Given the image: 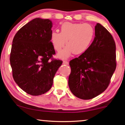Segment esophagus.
Instances as JSON below:
<instances>
[{
	"label": "esophagus",
	"mask_w": 125,
	"mask_h": 125,
	"mask_svg": "<svg viewBox=\"0 0 125 125\" xmlns=\"http://www.w3.org/2000/svg\"><path fill=\"white\" fill-rule=\"evenodd\" d=\"M63 64H65V65H68L69 63H68V62H67V61H63Z\"/></svg>",
	"instance_id": "obj_1"
}]
</instances>
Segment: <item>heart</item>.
Returning <instances> with one entry per match:
<instances>
[{
	"instance_id": "obj_1",
	"label": "heart",
	"mask_w": 125,
	"mask_h": 125,
	"mask_svg": "<svg viewBox=\"0 0 125 125\" xmlns=\"http://www.w3.org/2000/svg\"><path fill=\"white\" fill-rule=\"evenodd\" d=\"M94 35V29L90 24L66 22L61 26V32L54 31L51 33V41L57 52L66 44V47L58 54L59 58L66 59L73 53L79 55L86 52Z\"/></svg>"
}]
</instances>
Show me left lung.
Wrapping results in <instances>:
<instances>
[{"instance_id": "left-lung-1", "label": "left lung", "mask_w": 125, "mask_h": 125, "mask_svg": "<svg viewBox=\"0 0 125 125\" xmlns=\"http://www.w3.org/2000/svg\"><path fill=\"white\" fill-rule=\"evenodd\" d=\"M116 44L108 31L100 23L87 51L70 62L71 92L76 97L91 99L105 90L116 68Z\"/></svg>"}]
</instances>
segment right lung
<instances>
[{
    "mask_svg": "<svg viewBox=\"0 0 125 125\" xmlns=\"http://www.w3.org/2000/svg\"><path fill=\"white\" fill-rule=\"evenodd\" d=\"M53 23L36 18L28 22L13 38L10 63L14 81L24 92L37 96L48 92L62 61L52 59L55 50L51 35Z\"/></svg>",
    "mask_w": 125,
    "mask_h": 125,
    "instance_id": "1",
    "label": "right lung"
}]
</instances>
